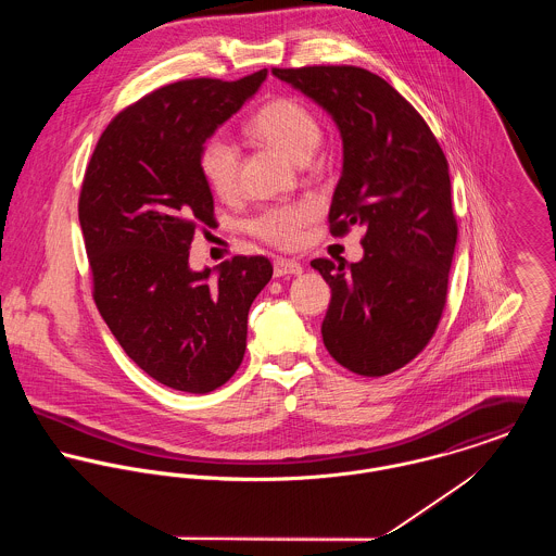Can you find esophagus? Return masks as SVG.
<instances>
[{
    "label": "esophagus",
    "mask_w": 556,
    "mask_h": 556,
    "mask_svg": "<svg viewBox=\"0 0 556 556\" xmlns=\"http://www.w3.org/2000/svg\"><path fill=\"white\" fill-rule=\"evenodd\" d=\"M302 265L298 261H291V258H276L274 261V276L280 278V276H298L302 274Z\"/></svg>",
    "instance_id": "obj_1"
}]
</instances>
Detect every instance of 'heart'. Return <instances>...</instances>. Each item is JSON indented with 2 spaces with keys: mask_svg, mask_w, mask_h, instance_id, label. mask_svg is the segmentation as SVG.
<instances>
[{
  "mask_svg": "<svg viewBox=\"0 0 556 556\" xmlns=\"http://www.w3.org/2000/svg\"><path fill=\"white\" fill-rule=\"evenodd\" d=\"M250 135L295 162H306L320 143L317 115L295 98L267 102L252 119ZM199 168L207 186L223 199L236 194L239 181L238 148L223 132L207 137L199 152ZM317 207L311 201H293L263 207L248 220V231L271 245L295 248Z\"/></svg>",
  "mask_w": 556,
  "mask_h": 556,
  "instance_id": "1",
  "label": "heart"
}]
</instances>
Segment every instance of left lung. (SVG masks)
I'll use <instances>...</instances> for the list:
<instances>
[{
    "label": "left lung",
    "instance_id": "left-lung-1",
    "mask_svg": "<svg viewBox=\"0 0 556 556\" xmlns=\"http://www.w3.org/2000/svg\"><path fill=\"white\" fill-rule=\"evenodd\" d=\"M271 73L313 98L340 130L344 162L329 233L366 227L359 263H311L331 289L320 325L325 349L355 375L386 377L426 349L447 302L458 239L447 159L415 106L370 71Z\"/></svg>",
    "mask_w": 556,
    "mask_h": 556
}]
</instances>
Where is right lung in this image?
Here are the masks:
<instances>
[{
    "instance_id": "obj_1",
    "label": "right lung",
    "mask_w": 556,
    "mask_h": 556,
    "mask_svg": "<svg viewBox=\"0 0 556 556\" xmlns=\"http://www.w3.org/2000/svg\"><path fill=\"white\" fill-rule=\"evenodd\" d=\"M265 77L154 89L111 119L85 168L79 223L98 313L143 372L179 392L207 394L236 375L248 311L274 274L261 254L216 274L188 265L197 231L214 225L201 146Z\"/></svg>"
}]
</instances>
